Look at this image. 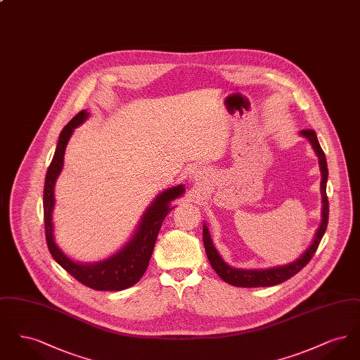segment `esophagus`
Masks as SVG:
<instances>
[{"mask_svg": "<svg viewBox=\"0 0 360 360\" xmlns=\"http://www.w3.org/2000/svg\"><path fill=\"white\" fill-rule=\"evenodd\" d=\"M204 170L201 169V167H198V169H194V172H191V176L195 179V181H198V179H201V178H204Z\"/></svg>", "mask_w": 360, "mask_h": 360, "instance_id": "esophagus-1", "label": "esophagus"}]
</instances>
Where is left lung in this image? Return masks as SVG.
Here are the masks:
<instances>
[{
    "label": "left lung",
    "instance_id": "1",
    "mask_svg": "<svg viewBox=\"0 0 360 360\" xmlns=\"http://www.w3.org/2000/svg\"><path fill=\"white\" fill-rule=\"evenodd\" d=\"M300 134H301V136L307 137L309 143L311 144L314 153L319 156V165H320V170H321V197H323L321 216H323V219H321V224L316 232V236L311 241V244L309 245L308 250L298 259H295L292 263L285 264V266H278L273 269H264V270H239V269L231 267L229 264H226L224 262L223 257H220L216 247L213 245L209 229L204 224L202 238H204L206 257L209 259L213 270L229 285H233L238 288H266V286L279 285V283L288 281L289 278L294 276L298 271H301L308 264L309 260L314 255L316 250L319 248L320 241L326 233L328 216H329V202H328V197H326L328 166H326V154L321 150L320 143L316 136V132L313 129H304Z\"/></svg>",
    "mask_w": 360,
    "mask_h": 360
}]
</instances>
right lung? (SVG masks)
<instances>
[{
	"label": "right lung",
	"mask_w": 360,
	"mask_h": 360,
	"mask_svg": "<svg viewBox=\"0 0 360 360\" xmlns=\"http://www.w3.org/2000/svg\"><path fill=\"white\" fill-rule=\"evenodd\" d=\"M89 117L86 110H81L74 116L69 124L62 129L51 165L46 174L43 207H44V228L46 240L52 257L60 264L70 275H72L78 282L94 290L119 291L134 286L146 273L150 259L154 251L155 241L160 226L166 216L172 212L174 206L172 201L181 197L185 193L182 185L174 186L162 191L153 204L144 212L141 221L139 223L135 235L131 240L112 255L103 262L82 264L66 257L62 250L56 245L53 239V223L52 210L55 205L53 188L58 175L63 169V159L66 146L74 129L81 125Z\"/></svg>",
	"instance_id": "add662e5"
}]
</instances>
